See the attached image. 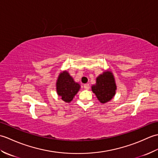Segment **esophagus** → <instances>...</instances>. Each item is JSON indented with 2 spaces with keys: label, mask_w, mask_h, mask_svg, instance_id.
<instances>
[{
  "label": "esophagus",
  "mask_w": 158,
  "mask_h": 158,
  "mask_svg": "<svg viewBox=\"0 0 158 158\" xmlns=\"http://www.w3.org/2000/svg\"><path fill=\"white\" fill-rule=\"evenodd\" d=\"M84 88L85 89H89V83H86V84L84 85Z\"/></svg>",
  "instance_id": "1"
}]
</instances>
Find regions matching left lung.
Returning <instances> with one entry per match:
<instances>
[{
    "label": "left lung",
    "mask_w": 158,
    "mask_h": 158,
    "mask_svg": "<svg viewBox=\"0 0 158 158\" xmlns=\"http://www.w3.org/2000/svg\"><path fill=\"white\" fill-rule=\"evenodd\" d=\"M116 83L113 73L106 70L96 78L95 85L92 86V92L101 103L110 101L115 94Z\"/></svg>",
    "instance_id": "left-lung-1"
}]
</instances>
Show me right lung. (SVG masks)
Segmentation results:
<instances>
[{"label": "right lung", "mask_w": 158, "mask_h": 158, "mask_svg": "<svg viewBox=\"0 0 158 158\" xmlns=\"http://www.w3.org/2000/svg\"><path fill=\"white\" fill-rule=\"evenodd\" d=\"M81 86L76 83L69 73L64 70L60 73L56 82V91L58 95L66 102H70L73 99Z\"/></svg>", "instance_id": "add662e5"}]
</instances>
